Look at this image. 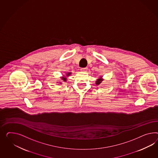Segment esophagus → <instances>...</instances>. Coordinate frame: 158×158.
Here are the masks:
<instances>
[{
  "mask_svg": "<svg viewBox=\"0 0 158 158\" xmlns=\"http://www.w3.org/2000/svg\"><path fill=\"white\" fill-rule=\"evenodd\" d=\"M87 67H85V68H81V72H85H85H87Z\"/></svg>",
  "mask_w": 158,
  "mask_h": 158,
  "instance_id": "esophagus-1",
  "label": "esophagus"
}]
</instances>
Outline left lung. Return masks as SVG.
<instances>
[{
	"label": "left lung",
	"instance_id": "left-lung-1",
	"mask_svg": "<svg viewBox=\"0 0 158 158\" xmlns=\"http://www.w3.org/2000/svg\"><path fill=\"white\" fill-rule=\"evenodd\" d=\"M103 79H102V77H99V79H97V81H96V83H95V84H96L97 85H99V84H100V83H101Z\"/></svg>",
	"mask_w": 158,
	"mask_h": 158
}]
</instances>
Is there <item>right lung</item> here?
<instances>
[{
  "instance_id": "1",
  "label": "right lung",
  "mask_w": 158,
  "mask_h": 158,
  "mask_svg": "<svg viewBox=\"0 0 158 158\" xmlns=\"http://www.w3.org/2000/svg\"><path fill=\"white\" fill-rule=\"evenodd\" d=\"M71 74V73H68L66 75V76H67V77H68V76H69ZM61 79H62V80H63L64 81H67V78H66V77H61Z\"/></svg>"
}]
</instances>
